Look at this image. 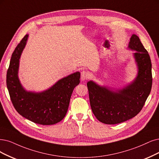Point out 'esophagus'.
Instances as JSON below:
<instances>
[{
  "mask_svg": "<svg viewBox=\"0 0 159 159\" xmlns=\"http://www.w3.org/2000/svg\"><path fill=\"white\" fill-rule=\"evenodd\" d=\"M80 76H81V80H86L89 77V74L88 72H86V70H83L80 73Z\"/></svg>",
  "mask_w": 159,
  "mask_h": 159,
  "instance_id": "1",
  "label": "esophagus"
}]
</instances>
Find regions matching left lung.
I'll list each match as a JSON object with an SVG mask.
<instances>
[{"label":"left lung","mask_w":159,"mask_h":159,"mask_svg":"<svg viewBox=\"0 0 159 159\" xmlns=\"http://www.w3.org/2000/svg\"><path fill=\"white\" fill-rule=\"evenodd\" d=\"M128 48L136 51L134 56L138 68L136 78L131 84L113 91L92 80L87 83L92 112L104 124H119L136 116L151 90L150 56L136 34H132Z\"/></svg>","instance_id":"left-lung-1"}]
</instances>
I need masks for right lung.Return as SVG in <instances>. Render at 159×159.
I'll list each match as a JSON object with an SVG mask.
<instances>
[{"label": "right lung", "mask_w": 159, "mask_h": 159, "mask_svg": "<svg viewBox=\"0 0 159 159\" xmlns=\"http://www.w3.org/2000/svg\"><path fill=\"white\" fill-rule=\"evenodd\" d=\"M28 34L17 44L11 57L7 75V85L11 101L20 115L37 124L54 125L60 122L68 110L70 98L80 83V74L76 72L64 77L42 92H27L18 78L20 59Z\"/></svg>", "instance_id": "add662e5"}]
</instances>
